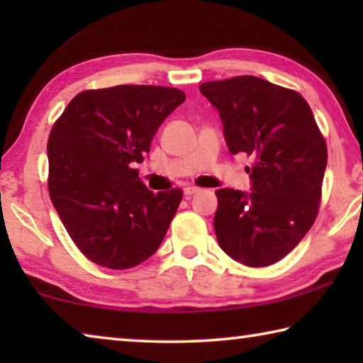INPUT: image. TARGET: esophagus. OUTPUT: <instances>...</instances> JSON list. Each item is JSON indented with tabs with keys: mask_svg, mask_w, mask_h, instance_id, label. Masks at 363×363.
<instances>
[{
	"mask_svg": "<svg viewBox=\"0 0 363 363\" xmlns=\"http://www.w3.org/2000/svg\"><path fill=\"white\" fill-rule=\"evenodd\" d=\"M199 187H194V186H189V187H186L184 189V195L186 196H192V195H195L196 192H199Z\"/></svg>",
	"mask_w": 363,
	"mask_h": 363,
	"instance_id": "34e87169",
	"label": "esophagus"
}]
</instances>
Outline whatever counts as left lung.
Masks as SVG:
<instances>
[{
	"label": "left lung",
	"mask_w": 363,
	"mask_h": 363,
	"mask_svg": "<svg viewBox=\"0 0 363 363\" xmlns=\"http://www.w3.org/2000/svg\"><path fill=\"white\" fill-rule=\"evenodd\" d=\"M218 108L227 149L255 158L251 192L216 190L214 232L225 255L250 267L285 257L314 224L327 144L296 91L253 75L200 84Z\"/></svg>",
	"instance_id": "obj_1"
}]
</instances>
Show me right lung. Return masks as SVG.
<instances>
[{"label": "right lung", "mask_w": 363, "mask_h": 363, "mask_svg": "<svg viewBox=\"0 0 363 363\" xmlns=\"http://www.w3.org/2000/svg\"><path fill=\"white\" fill-rule=\"evenodd\" d=\"M186 101L181 89L120 84L83 91L48 140L49 195L78 250L108 269L155 253L181 203V189L153 194L134 169L162 123Z\"/></svg>", "instance_id": "obj_1"}]
</instances>
